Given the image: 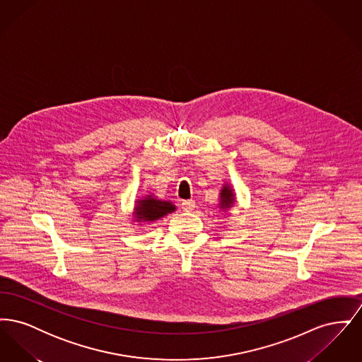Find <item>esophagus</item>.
I'll use <instances>...</instances> for the list:
<instances>
[{
	"label": "esophagus",
	"mask_w": 362,
	"mask_h": 362,
	"mask_svg": "<svg viewBox=\"0 0 362 362\" xmlns=\"http://www.w3.org/2000/svg\"><path fill=\"white\" fill-rule=\"evenodd\" d=\"M194 207H195V201H192V199L183 201V202H182V209H183L185 211H191V210H194Z\"/></svg>",
	"instance_id": "1"
}]
</instances>
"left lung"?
<instances>
[{
	"label": "left lung",
	"instance_id": "1",
	"mask_svg": "<svg viewBox=\"0 0 362 362\" xmlns=\"http://www.w3.org/2000/svg\"><path fill=\"white\" fill-rule=\"evenodd\" d=\"M221 198H220V207L221 209H228V207L233 205L235 201V194L233 189H230L229 186H224V189H221Z\"/></svg>",
	"mask_w": 362,
	"mask_h": 362
}]
</instances>
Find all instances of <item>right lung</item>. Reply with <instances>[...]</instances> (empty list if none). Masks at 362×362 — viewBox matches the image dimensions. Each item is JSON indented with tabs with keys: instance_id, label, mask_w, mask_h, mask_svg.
<instances>
[{
	"instance_id": "add662e5",
	"label": "right lung",
	"mask_w": 362,
	"mask_h": 362,
	"mask_svg": "<svg viewBox=\"0 0 362 362\" xmlns=\"http://www.w3.org/2000/svg\"><path fill=\"white\" fill-rule=\"evenodd\" d=\"M173 210L175 206L171 202L158 201L153 198V195H146V198L137 201L134 216L137 221H156Z\"/></svg>"
}]
</instances>
